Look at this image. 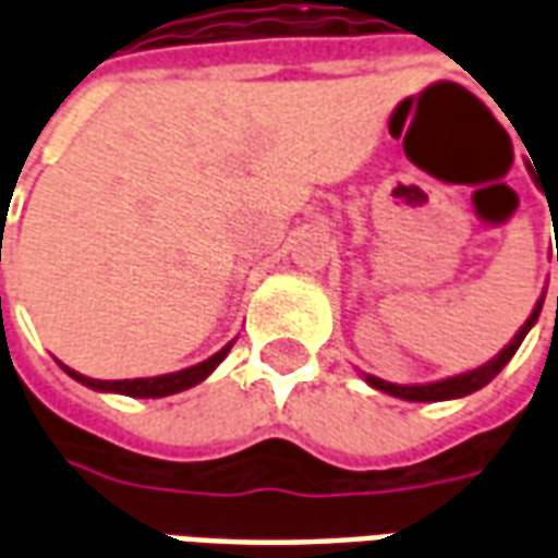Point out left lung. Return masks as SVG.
Instances as JSON below:
<instances>
[{
	"mask_svg": "<svg viewBox=\"0 0 558 558\" xmlns=\"http://www.w3.org/2000/svg\"><path fill=\"white\" fill-rule=\"evenodd\" d=\"M541 304H544V295H541V302L535 304V311H532V316L526 319V326L520 328V331L514 335V340H511V343H508V347H505V350L499 352L493 362L481 364L478 371H469V374L451 376V379H442V383H430V386H395V383L376 379V376H367V383H371L374 388H379V391H386V395H395V398H403V400H415V403H421V400L466 398V395H472V391H478V388L487 386L493 376L499 374L505 364L511 362V355L520 350V343H523V338H526V331L535 326V319H538V314H541ZM556 304H558V299H556Z\"/></svg>",
	"mask_w": 558,
	"mask_h": 558,
	"instance_id": "left-lung-1",
	"label": "left lung"
}]
</instances>
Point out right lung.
<instances>
[{
    "label": "right lung",
    "mask_w": 558,
    "mask_h": 558,
    "mask_svg": "<svg viewBox=\"0 0 558 558\" xmlns=\"http://www.w3.org/2000/svg\"><path fill=\"white\" fill-rule=\"evenodd\" d=\"M232 350L230 347H223L220 352H215L211 359H206L203 364H194V367H187V371H179V374H167V376H151V379H113V383H107V379H89V376L77 374V371H71L65 367L68 376H74L77 383L83 386L95 388V391H119V395H128V398H167V395H175V391H184V388L196 386V383H203L215 367H218L223 359H227V352Z\"/></svg>",
    "instance_id": "add662e5"
}]
</instances>
